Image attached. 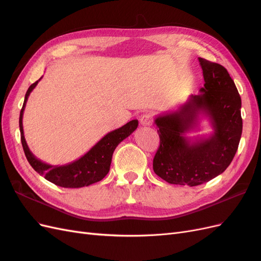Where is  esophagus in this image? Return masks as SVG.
I'll return each mask as SVG.
<instances>
[{
	"label": "esophagus",
	"mask_w": 261,
	"mask_h": 261,
	"mask_svg": "<svg viewBox=\"0 0 261 261\" xmlns=\"http://www.w3.org/2000/svg\"><path fill=\"white\" fill-rule=\"evenodd\" d=\"M151 121H152V118L150 114H144L140 116V124L143 126H149L150 124H151Z\"/></svg>",
	"instance_id": "esophagus-1"
}]
</instances>
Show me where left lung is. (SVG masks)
I'll return each instance as SVG.
<instances>
[{"label": "left lung", "instance_id": "left-lung-1", "mask_svg": "<svg viewBox=\"0 0 261 261\" xmlns=\"http://www.w3.org/2000/svg\"><path fill=\"white\" fill-rule=\"evenodd\" d=\"M204 85L183 105L154 118L160 147L153 158V171L165 181L197 186L223 173L238 151L242 136V100L227 70L198 58ZM207 118L213 132L188 138Z\"/></svg>", "mask_w": 261, "mask_h": 261}]
</instances>
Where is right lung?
<instances>
[{"label": "right lung", "instance_id": "add662e5", "mask_svg": "<svg viewBox=\"0 0 261 261\" xmlns=\"http://www.w3.org/2000/svg\"><path fill=\"white\" fill-rule=\"evenodd\" d=\"M42 78V77H41ZM41 78L31 85L25 96L22 108L19 115V129L21 145L25 151L26 158L34 170L39 174L44 176L51 183L65 187V188H80L84 186H89L93 183L101 180L110 171L112 155L118 144L127 138L134 133L138 126V121L133 120L126 123L122 127L108 133L105 137H102L98 143L94 145L88 152L85 153L80 159L64 165H51L44 163L30 151L23 136L22 128V115L25 111V107L30 92L33 91Z\"/></svg>", "mask_w": 261, "mask_h": 261}]
</instances>
